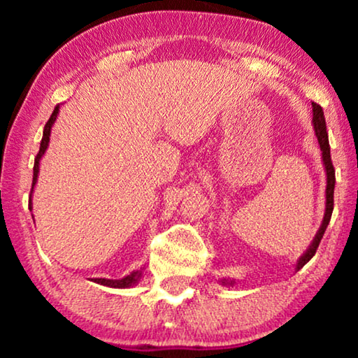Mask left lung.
<instances>
[{"label":"left lung","mask_w":358,"mask_h":358,"mask_svg":"<svg viewBox=\"0 0 358 358\" xmlns=\"http://www.w3.org/2000/svg\"><path fill=\"white\" fill-rule=\"evenodd\" d=\"M313 124H315V131L317 136V141H320V148L322 151V161H324V168H326V174H327V185H326V213H324V220H322V224L320 228V231L316 233L315 239H313L311 246L308 251L303 254L300 261L296 264V268H300L305 266V264L310 261V259L316 254V249L320 246L322 236H324V231L327 228V224L331 222V215L332 210H334V185H336V171L334 166H332L331 161V148H329V138H327V131H326V119H324V112H322L321 106L313 102ZM224 283V282H223ZM231 285L233 282H228Z\"/></svg>","instance_id":"1"}]
</instances>
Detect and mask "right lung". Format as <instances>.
<instances>
[{"mask_svg":"<svg viewBox=\"0 0 358 358\" xmlns=\"http://www.w3.org/2000/svg\"><path fill=\"white\" fill-rule=\"evenodd\" d=\"M58 109H60V106H57L55 109H53L50 119L45 124V129H43V136H42V141H41V148H38V153L36 156V163H34V178H32V189H31V197H32V190H34V185H36V180H37V174H38V161H41L42 155L45 153L47 146H48V141H50V130H52V125L53 122L57 119V114H58ZM31 197H29V208H31ZM141 277V272L140 271H135L131 272L130 275H127L124 278H120V280H109V278H94V282L101 283V285H106V287H114V288H127V287H131L135 285L136 282H138V278Z\"/></svg>","mask_w":358,"mask_h":358,"instance_id":"right-lung-1","label":"right lung"}]
</instances>
